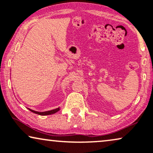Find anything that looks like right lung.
<instances>
[{
	"label": "right lung",
	"mask_w": 153,
	"mask_h": 153,
	"mask_svg": "<svg viewBox=\"0 0 153 153\" xmlns=\"http://www.w3.org/2000/svg\"><path fill=\"white\" fill-rule=\"evenodd\" d=\"M29 110L30 111H32L33 113H34V114H38V115H41V116H47V115H51V114H53L56 113L58 111L60 110V108H55V109H53V110H51V111H45V112H38V111H33L32 109H30V108H28Z\"/></svg>",
	"instance_id": "right-lung-1"
}]
</instances>
